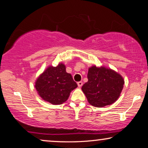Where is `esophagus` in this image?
Masks as SVG:
<instances>
[{"label":"esophagus","instance_id":"obj_1","mask_svg":"<svg viewBox=\"0 0 148 148\" xmlns=\"http://www.w3.org/2000/svg\"><path fill=\"white\" fill-rule=\"evenodd\" d=\"M77 86L79 88H81L83 86V82H77Z\"/></svg>","mask_w":148,"mask_h":148}]
</instances>
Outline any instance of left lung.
<instances>
[{"instance_id":"left-lung-1","label":"left lung","mask_w":148,"mask_h":148,"mask_svg":"<svg viewBox=\"0 0 148 148\" xmlns=\"http://www.w3.org/2000/svg\"><path fill=\"white\" fill-rule=\"evenodd\" d=\"M88 82L82 90L88 102L95 107H104L116 102L120 96L125 81L120 74L105 66L89 68Z\"/></svg>"}]
</instances>
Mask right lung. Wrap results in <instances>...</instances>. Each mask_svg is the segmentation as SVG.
<instances>
[{"instance_id":"right-lung-1","label":"right lung","mask_w":148,"mask_h":148,"mask_svg":"<svg viewBox=\"0 0 148 148\" xmlns=\"http://www.w3.org/2000/svg\"><path fill=\"white\" fill-rule=\"evenodd\" d=\"M35 88L39 96L53 105L66 102L70 93L77 87L72 75L66 71V66L59 62L56 66H49L36 80Z\"/></svg>"}]
</instances>
